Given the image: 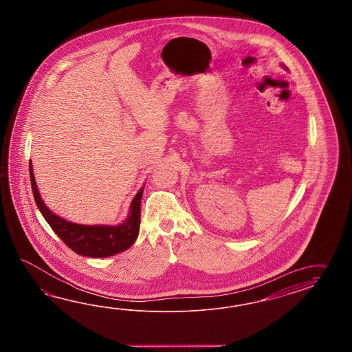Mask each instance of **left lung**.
<instances>
[{
    "mask_svg": "<svg viewBox=\"0 0 352 352\" xmlns=\"http://www.w3.org/2000/svg\"><path fill=\"white\" fill-rule=\"evenodd\" d=\"M283 67H285V66H283ZM285 69H286V67H285Z\"/></svg>",
    "mask_w": 352,
    "mask_h": 352,
    "instance_id": "left-lung-1",
    "label": "left lung"
}]
</instances>
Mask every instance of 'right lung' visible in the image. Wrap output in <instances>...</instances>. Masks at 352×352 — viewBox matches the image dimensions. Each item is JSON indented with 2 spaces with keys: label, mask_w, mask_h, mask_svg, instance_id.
<instances>
[{
  "label": "right lung",
  "mask_w": 352,
  "mask_h": 352,
  "mask_svg": "<svg viewBox=\"0 0 352 352\" xmlns=\"http://www.w3.org/2000/svg\"><path fill=\"white\" fill-rule=\"evenodd\" d=\"M29 170L36 206L43 214L45 221L50 223L52 230L56 232L60 240L75 253L85 257H111L120 252L127 250L138 239L141 221V198L144 193V187L138 190V195L132 199L126 221L116 226L81 225L62 219L60 216L53 214L51 210L45 206L43 199L39 195V190L36 188L32 162L29 165Z\"/></svg>",
  "instance_id": "right-lung-1"
}]
</instances>
